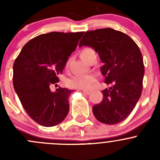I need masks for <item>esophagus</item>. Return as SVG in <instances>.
Here are the masks:
<instances>
[{
  "instance_id": "obj_1",
  "label": "esophagus",
  "mask_w": 160,
  "mask_h": 160,
  "mask_svg": "<svg viewBox=\"0 0 160 160\" xmlns=\"http://www.w3.org/2000/svg\"><path fill=\"white\" fill-rule=\"evenodd\" d=\"M82 92H83V93H85V94H87V95H88V94H90V90H82Z\"/></svg>"
}]
</instances>
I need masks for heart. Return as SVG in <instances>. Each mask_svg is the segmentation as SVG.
Returning <instances> with one entry per match:
<instances>
[{
	"mask_svg": "<svg viewBox=\"0 0 160 160\" xmlns=\"http://www.w3.org/2000/svg\"><path fill=\"white\" fill-rule=\"evenodd\" d=\"M95 54L94 51L90 48L83 49L80 53L82 59L87 62L88 59ZM96 82V78L92 75H75L67 80V84L69 88L80 90H89Z\"/></svg>",
	"mask_w": 160,
	"mask_h": 160,
	"instance_id": "heart-1",
	"label": "heart"
}]
</instances>
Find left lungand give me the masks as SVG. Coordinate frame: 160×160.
Segmentation results:
<instances>
[{
	"instance_id": "left-lung-1",
	"label": "left lung",
	"mask_w": 160,
	"mask_h": 160,
	"mask_svg": "<svg viewBox=\"0 0 160 160\" xmlns=\"http://www.w3.org/2000/svg\"><path fill=\"white\" fill-rule=\"evenodd\" d=\"M90 46L98 53L107 84L103 100L93 106L97 120L114 125L125 120L141 97L145 68L139 48L126 34L112 28L86 32L79 46Z\"/></svg>"
}]
</instances>
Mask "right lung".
<instances>
[{"instance_id":"right-lung-1","label":"right lung","mask_w":160,"mask_h":160,"mask_svg":"<svg viewBox=\"0 0 160 160\" xmlns=\"http://www.w3.org/2000/svg\"><path fill=\"white\" fill-rule=\"evenodd\" d=\"M83 33L52 32L38 35L23 46L14 61V90L31 118L42 126H55L68 114V100L73 90L59 88L52 92L50 85L59 81L57 76L62 74Z\"/></svg>"}]
</instances>
